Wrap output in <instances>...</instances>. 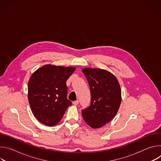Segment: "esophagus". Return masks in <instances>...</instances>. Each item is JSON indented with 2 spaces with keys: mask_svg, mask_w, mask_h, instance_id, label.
<instances>
[{
  "mask_svg": "<svg viewBox=\"0 0 161 161\" xmlns=\"http://www.w3.org/2000/svg\"><path fill=\"white\" fill-rule=\"evenodd\" d=\"M73 104L74 105H75V106H77V105L79 104V101H78V100H77V101H73Z\"/></svg>",
  "mask_w": 161,
  "mask_h": 161,
  "instance_id": "34e87169",
  "label": "esophagus"
}]
</instances>
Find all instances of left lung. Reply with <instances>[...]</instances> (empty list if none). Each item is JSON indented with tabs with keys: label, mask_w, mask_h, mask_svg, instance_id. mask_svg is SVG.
<instances>
[{
	"label": "left lung",
	"mask_w": 161,
	"mask_h": 161,
	"mask_svg": "<svg viewBox=\"0 0 161 161\" xmlns=\"http://www.w3.org/2000/svg\"><path fill=\"white\" fill-rule=\"evenodd\" d=\"M90 90V105L82 109L85 122L94 129L100 128L116 115L121 103L120 84L113 74L101 69L84 68Z\"/></svg>",
	"instance_id": "left-lung-1"
}]
</instances>
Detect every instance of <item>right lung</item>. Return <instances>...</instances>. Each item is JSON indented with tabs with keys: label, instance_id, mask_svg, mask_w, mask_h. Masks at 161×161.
<instances>
[{
	"label": "right lung",
	"instance_id": "add662e5",
	"mask_svg": "<svg viewBox=\"0 0 161 161\" xmlns=\"http://www.w3.org/2000/svg\"><path fill=\"white\" fill-rule=\"evenodd\" d=\"M73 67L45 65L36 71L28 84V99L35 117L48 126L57 125L67 108L66 81L74 73Z\"/></svg>",
	"mask_w": 161,
	"mask_h": 161
}]
</instances>
